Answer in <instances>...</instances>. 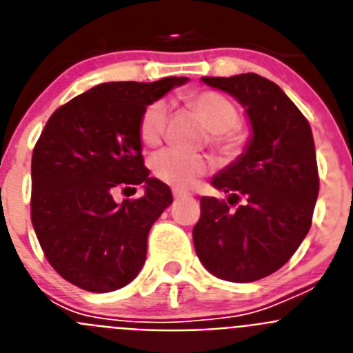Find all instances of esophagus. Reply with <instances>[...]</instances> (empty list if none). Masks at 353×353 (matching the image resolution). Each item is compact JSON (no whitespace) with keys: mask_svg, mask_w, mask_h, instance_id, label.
Segmentation results:
<instances>
[{"mask_svg":"<svg viewBox=\"0 0 353 353\" xmlns=\"http://www.w3.org/2000/svg\"><path fill=\"white\" fill-rule=\"evenodd\" d=\"M185 196H189V192H185V191H179V189H174V191H173V198H174V199L185 198Z\"/></svg>","mask_w":353,"mask_h":353,"instance_id":"1","label":"esophagus"}]
</instances>
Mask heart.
<instances>
[{"label": "heart", "instance_id": "b5f03b06", "mask_svg": "<svg viewBox=\"0 0 353 353\" xmlns=\"http://www.w3.org/2000/svg\"><path fill=\"white\" fill-rule=\"evenodd\" d=\"M185 104L208 129V145L224 159L244 154L249 143L248 127L239 123V108L232 99L214 90H199L185 95ZM168 105L164 101L150 102L139 118L138 134L143 145L157 146L164 138ZM155 179L174 189H189L210 170V161L203 154H182L162 150L150 161Z\"/></svg>", "mask_w": 353, "mask_h": 353}]
</instances>
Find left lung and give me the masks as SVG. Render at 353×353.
Listing matches in <instances>:
<instances>
[{"label": "left lung", "instance_id": "left-lung-1", "mask_svg": "<svg viewBox=\"0 0 353 353\" xmlns=\"http://www.w3.org/2000/svg\"><path fill=\"white\" fill-rule=\"evenodd\" d=\"M245 105L252 141L245 154L214 176L224 199H199L192 240L214 276L252 283L279 270L302 244L313 223L320 191L310 121L276 83L258 74L203 77ZM240 199L245 203L229 208Z\"/></svg>", "mask_w": 353, "mask_h": 353}]
</instances>
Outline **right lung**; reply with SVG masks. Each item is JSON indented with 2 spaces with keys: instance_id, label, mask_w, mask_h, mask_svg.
I'll list each match as a JSON object with an SVG mask.
<instances>
[{
  "instance_id": "obj_1",
  "label": "right lung",
  "mask_w": 353,
  "mask_h": 353,
  "mask_svg": "<svg viewBox=\"0 0 353 353\" xmlns=\"http://www.w3.org/2000/svg\"><path fill=\"white\" fill-rule=\"evenodd\" d=\"M187 77L99 84L56 109L31 157V223L52 269L72 285L113 292L138 276L152 224L173 203L150 179L139 118ZM145 183V194L117 204V188Z\"/></svg>"
}]
</instances>
